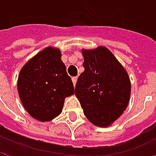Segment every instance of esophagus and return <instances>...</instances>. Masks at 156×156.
<instances>
[{
  "label": "esophagus",
  "mask_w": 156,
  "mask_h": 156,
  "mask_svg": "<svg viewBox=\"0 0 156 156\" xmlns=\"http://www.w3.org/2000/svg\"><path fill=\"white\" fill-rule=\"evenodd\" d=\"M77 81H78V78H77V77H73V78H72V82H73V84H74V86L76 85V83H77Z\"/></svg>",
  "instance_id": "1"
}]
</instances>
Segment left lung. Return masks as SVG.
<instances>
[{
	"instance_id": "1",
	"label": "left lung",
	"mask_w": 156,
	"mask_h": 156,
	"mask_svg": "<svg viewBox=\"0 0 156 156\" xmlns=\"http://www.w3.org/2000/svg\"><path fill=\"white\" fill-rule=\"evenodd\" d=\"M84 72L76 84L75 95L87 118L106 127L126 109L131 83L126 70L106 47L82 49Z\"/></svg>"
}]
</instances>
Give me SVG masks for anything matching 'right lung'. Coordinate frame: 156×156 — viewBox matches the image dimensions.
<instances>
[{
    "label": "right lung",
    "instance_id": "1",
    "mask_svg": "<svg viewBox=\"0 0 156 156\" xmlns=\"http://www.w3.org/2000/svg\"><path fill=\"white\" fill-rule=\"evenodd\" d=\"M17 87L24 108L41 122L58 116L65 98L74 94L60 50L52 47L44 48L22 67Z\"/></svg>",
    "mask_w": 156,
    "mask_h": 156
}]
</instances>
